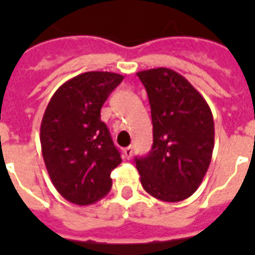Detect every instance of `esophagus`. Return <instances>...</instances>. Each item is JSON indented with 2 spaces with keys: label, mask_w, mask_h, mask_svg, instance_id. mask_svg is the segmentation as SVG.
Instances as JSON below:
<instances>
[{
  "label": "esophagus",
  "mask_w": 255,
  "mask_h": 255,
  "mask_svg": "<svg viewBox=\"0 0 255 255\" xmlns=\"http://www.w3.org/2000/svg\"><path fill=\"white\" fill-rule=\"evenodd\" d=\"M123 152H124V156H126V159H131L132 153H133V148H132L131 145H129V147L124 148Z\"/></svg>",
  "instance_id": "34e87169"
}]
</instances>
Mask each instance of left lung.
Returning <instances> with one entry per match:
<instances>
[{"label": "left lung", "instance_id": "obj_1", "mask_svg": "<svg viewBox=\"0 0 255 255\" xmlns=\"http://www.w3.org/2000/svg\"><path fill=\"white\" fill-rule=\"evenodd\" d=\"M151 106L153 145L136 157L147 193L167 202L182 201L197 190L209 168L214 122L204 96L167 67L139 71Z\"/></svg>", "mask_w": 255, "mask_h": 255}]
</instances>
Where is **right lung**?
<instances>
[{
  "mask_svg": "<svg viewBox=\"0 0 255 255\" xmlns=\"http://www.w3.org/2000/svg\"><path fill=\"white\" fill-rule=\"evenodd\" d=\"M123 75L88 71L65 82L51 96L41 123V147L55 189L67 201L95 204L111 190L120 163L100 108Z\"/></svg>",
  "mask_w": 255,
  "mask_h": 255,
  "instance_id": "1",
  "label": "right lung"
}]
</instances>
